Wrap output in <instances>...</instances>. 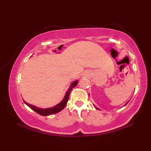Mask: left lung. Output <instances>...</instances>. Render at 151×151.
Returning a JSON list of instances; mask_svg holds the SVG:
<instances>
[{"mask_svg": "<svg viewBox=\"0 0 151 151\" xmlns=\"http://www.w3.org/2000/svg\"><path fill=\"white\" fill-rule=\"evenodd\" d=\"M127 103H128V102H127ZM127 103H126V104H127ZM125 104H124V105H125ZM95 108H96V109H99V110H100V109H99V108H97V107H95Z\"/></svg>", "mask_w": 151, "mask_h": 151, "instance_id": "obj_1", "label": "left lung"}]
</instances>
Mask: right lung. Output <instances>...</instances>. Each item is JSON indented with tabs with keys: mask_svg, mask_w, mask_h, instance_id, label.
<instances>
[{
	"mask_svg": "<svg viewBox=\"0 0 151 151\" xmlns=\"http://www.w3.org/2000/svg\"><path fill=\"white\" fill-rule=\"evenodd\" d=\"M77 83H78V81L73 82V83L70 85L69 88L68 89L67 91H66V94H65V97H64L63 100L61 101L59 104H57V105L53 106V107H51V108H48V109L38 108V107L32 105V104H29L28 103H27V102H25L24 101V102L27 106H29L30 109L33 110V111H35V112H37L38 114H40V115L48 116V115H51V114L57 113V112H60V111H62V110L65 108L66 103H67V102H68V98H69V94H70L71 90H72L73 88L75 87L76 85H77Z\"/></svg>",
	"mask_w": 151,
	"mask_h": 151,
	"instance_id": "obj_1",
	"label": "right lung"
}]
</instances>
